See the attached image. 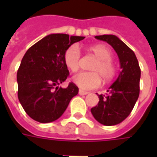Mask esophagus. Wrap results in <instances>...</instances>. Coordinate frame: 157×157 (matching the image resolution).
<instances>
[{"label":"esophagus","mask_w":157,"mask_h":157,"mask_svg":"<svg viewBox=\"0 0 157 157\" xmlns=\"http://www.w3.org/2000/svg\"><path fill=\"white\" fill-rule=\"evenodd\" d=\"M89 92H86V91H83L82 89H80L79 90V94L80 95H86V94H88Z\"/></svg>","instance_id":"obj_1"}]
</instances>
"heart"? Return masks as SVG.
I'll list each match as a JSON object with an SVG mask.
<instances>
[{"mask_svg": "<svg viewBox=\"0 0 157 157\" xmlns=\"http://www.w3.org/2000/svg\"><path fill=\"white\" fill-rule=\"evenodd\" d=\"M89 50L98 58L91 70L92 72H80L72 77V82L83 90L98 87L101 84V75L104 81H110L115 75L116 67L112 60V53L108 47L102 44L91 46ZM81 51L76 44H72L64 53V63L66 67L75 72L79 69Z\"/></svg>", "mask_w": 157, "mask_h": 157, "instance_id": "obj_1", "label": "heart"}]
</instances>
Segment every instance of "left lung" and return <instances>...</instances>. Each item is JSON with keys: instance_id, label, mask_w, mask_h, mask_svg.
Masks as SVG:
<instances>
[{"instance_id": "1", "label": "left lung", "mask_w": 157, "mask_h": 157, "mask_svg": "<svg viewBox=\"0 0 157 157\" xmlns=\"http://www.w3.org/2000/svg\"><path fill=\"white\" fill-rule=\"evenodd\" d=\"M95 38L112 46L121 68L117 80L108 90L109 95H98V104L91 109L97 121L111 126L124 121L131 113L140 94V68L134 51L117 36L104 34Z\"/></svg>"}]
</instances>
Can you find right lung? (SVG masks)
I'll use <instances>...</instances> for the list:
<instances>
[{"label": "right lung", "instance_id": "right-lung-1", "mask_svg": "<svg viewBox=\"0 0 157 157\" xmlns=\"http://www.w3.org/2000/svg\"><path fill=\"white\" fill-rule=\"evenodd\" d=\"M85 39L81 36L53 33L28 49L19 66L17 96L27 114L39 123L58 119L67 109L79 89L71 82L59 87L67 79L69 71L64 63L66 48Z\"/></svg>", "mask_w": 157, "mask_h": 157}]
</instances>
